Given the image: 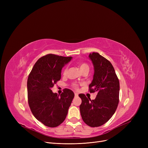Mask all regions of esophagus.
Here are the masks:
<instances>
[{
    "label": "esophagus",
    "mask_w": 148,
    "mask_h": 148,
    "mask_svg": "<svg viewBox=\"0 0 148 148\" xmlns=\"http://www.w3.org/2000/svg\"><path fill=\"white\" fill-rule=\"evenodd\" d=\"M74 95H75V97H78V94H77V93H75L74 94Z\"/></svg>",
    "instance_id": "esophagus-1"
}]
</instances>
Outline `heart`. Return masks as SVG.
Here are the masks:
<instances>
[{"label":"heart","mask_w":148,"mask_h":148,"mask_svg":"<svg viewBox=\"0 0 148 148\" xmlns=\"http://www.w3.org/2000/svg\"><path fill=\"white\" fill-rule=\"evenodd\" d=\"M79 68L81 70V71L82 73H84V72H88L89 71V66L88 64L86 63H84V62H82V63H80L79 64ZM68 73V68L66 67L63 71V74L64 75H66ZM73 87L75 88V89H77L78 88V85H77V84H73Z\"/></svg>","instance_id":"1"}]
</instances>
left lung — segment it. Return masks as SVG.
I'll return each instance as SVG.
<instances>
[{
    "instance_id": "8db88e82",
    "label": "left lung",
    "mask_w": 148,
    "mask_h": 148,
    "mask_svg": "<svg viewBox=\"0 0 148 148\" xmlns=\"http://www.w3.org/2000/svg\"><path fill=\"white\" fill-rule=\"evenodd\" d=\"M94 69L89 92L97 93L91 100L84 94L82 99L80 111L83 121L91 127H97L106 123L116 112L119 103V82L112 64L98 53L89 55Z\"/></svg>"
}]
</instances>
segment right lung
Returning <instances> with one entry per match:
<instances>
[{
	"label": "right lung",
	"instance_id": "right-lung-1",
	"mask_svg": "<svg viewBox=\"0 0 148 148\" xmlns=\"http://www.w3.org/2000/svg\"><path fill=\"white\" fill-rule=\"evenodd\" d=\"M72 57L49 54L39 59L29 75L28 103L35 118L49 127H56L64 121L74 97V92L64 89L59 96L51 88L60 80L61 70Z\"/></svg>",
	"mask_w": 148,
	"mask_h": 148
}]
</instances>
